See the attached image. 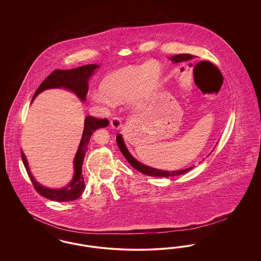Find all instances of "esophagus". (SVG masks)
<instances>
[{"instance_id":"34e87169","label":"esophagus","mask_w":261,"mask_h":261,"mask_svg":"<svg viewBox=\"0 0 261 261\" xmlns=\"http://www.w3.org/2000/svg\"><path fill=\"white\" fill-rule=\"evenodd\" d=\"M110 123H111V126H112V128H114V129H119V128L122 126L120 118L117 117V116H113V117H112Z\"/></svg>"}]
</instances>
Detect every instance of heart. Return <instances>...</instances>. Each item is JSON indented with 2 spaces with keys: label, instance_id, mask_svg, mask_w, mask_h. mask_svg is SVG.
Instances as JSON below:
<instances>
[{
  "label": "heart",
  "instance_id": "heart-1",
  "mask_svg": "<svg viewBox=\"0 0 261 261\" xmlns=\"http://www.w3.org/2000/svg\"><path fill=\"white\" fill-rule=\"evenodd\" d=\"M162 66L155 61L145 64L131 65L111 72L99 84L101 94H94L93 100L99 105H109L111 100L128 97L133 105L140 103L156 86L162 76Z\"/></svg>",
  "mask_w": 261,
  "mask_h": 261
}]
</instances>
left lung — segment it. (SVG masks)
I'll return each mask as SVG.
<instances>
[{
  "instance_id": "1",
  "label": "left lung",
  "mask_w": 261,
  "mask_h": 261,
  "mask_svg": "<svg viewBox=\"0 0 261 261\" xmlns=\"http://www.w3.org/2000/svg\"><path fill=\"white\" fill-rule=\"evenodd\" d=\"M194 58H195V56H193V55L180 54V55H176V56L170 57L169 60L172 62L178 63V62L191 61V60H193ZM199 63H208V64L212 65V63L210 62H199ZM197 64H198V63H197ZM197 64H196V65H197ZM116 143H117L118 148L121 150L122 154L124 155L125 159L127 160V162H129L136 170L139 171V172L145 174V175L153 176V177H171V176H176V175H181V174L186 173V172L190 171L191 169L194 168V166H192V167H190V168H186V169H183V170H175V171H165V170L155 169V168L147 166V165H145V164H142L141 162L136 161V160L130 154V152L128 151V149H126V146H125L124 142H123V139H122V136H121L120 134H118V135L116 136Z\"/></svg>"
}]
</instances>
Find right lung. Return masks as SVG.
Masks as SVG:
<instances>
[{"label": "right lung", "mask_w": 261, "mask_h": 261, "mask_svg": "<svg viewBox=\"0 0 261 261\" xmlns=\"http://www.w3.org/2000/svg\"><path fill=\"white\" fill-rule=\"evenodd\" d=\"M99 66L97 64H87L80 67H77L74 69H67V70H60L56 69L50 73L39 86L33 99L37 97L38 94L43 92L44 90L51 89V88H65L67 90H70L74 92L75 94L84 100L86 98L88 93V81L89 78L94 73L95 69ZM109 125L108 118H96L93 116H87L85 118V124H84V131L82 139L79 145V149L76 152L74 159V176L72 181L62 189H49L45 187L41 186L35 181L33 176L30 173L27 161L25 158L23 151L21 150V159L24 164L26 171L28 176L37 191L38 194H40L42 197H45L50 200L55 201H69L77 199L84 192L85 190V182L82 175V164L83 160L85 156V153L87 152L89 141L91 139L92 134L99 128L107 127Z\"/></svg>", "instance_id": "add662e5"}]
</instances>
